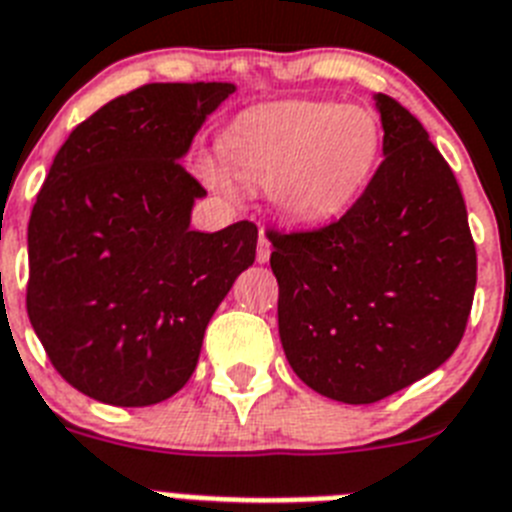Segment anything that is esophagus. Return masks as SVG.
Instances as JSON below:
<instances>
[{
  "label": "esophagus",
  "mask_w": 512,
  "mask_h": 512,
  "mask_svg": "<svg viewBox=\"0 0 512 512\" xmlns=\"http://www.w3.org/2000/svg\"><path fill=\"white\" fill-rule=\"evenodd\" d=\"M270 260V242L265 236H260V242H257V263H268Z\"/></svg>",
  "instance_id": "1"
}]
</instances>
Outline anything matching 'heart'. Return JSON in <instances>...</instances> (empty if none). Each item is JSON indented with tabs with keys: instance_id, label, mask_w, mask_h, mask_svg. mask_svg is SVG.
I'll return each mask as SVG.
<instances>
[{
	"instance_id": "obj_1",
	"label": "heart",
	"mask_w": 512,
	"mask_h": 512,
	"mask_svg": "<svg viewBox=\"0 0 512 512\" xmlns=\"http://www.w3.org/2000/svg\"><path fill=\"white\" fill-rule=\"evenodd\" d=\"M375 114L333 101H286L244 114L223 140L236 179L270 190L281 216L317 223L351 205L380 156ZM210 176L223 184L216 171Z\"/></svg>"
}]
</instances>
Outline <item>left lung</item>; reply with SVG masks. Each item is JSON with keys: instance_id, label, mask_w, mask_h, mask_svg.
Segmentation results:
<instances>
[{"instance_id": "8db88e82", "label": "left lung", "mask_w": 512, "mask_h": 512, "mask_svg": "<svg viewBox=\"0 0 512 512\" xmlns=\"http://www.w3.org/2000/svg\"><path fill=\"white\" fill-rule=\"evenodd\" d=\"M382 163L338 221L268 231L278 333L299 380L375 403L435 372L466 330L476 247L448 161L422 122L377 93Z\"/></svg>"}]
</instances>
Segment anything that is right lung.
I'll use <instances>...</instances> for the list:
<instances>
[{"mask_svg": "<svg viewBox=\"0 0 512 512\" xmlns=\"http://www.w3.org/2000/svg\"><path fill=\"white\" fill-rule=\"evenodd\" d=\"M231 83H150L80 122L28 223L30 325L72 388L153 406L184 388L210 317L255 263L257 226L190 229L203 184L182 166Z\"/></svg>", "mask_w": 512, "mask_h": 512, "instance_id": "add662e5", "label": "right lung"}]
</instances>
